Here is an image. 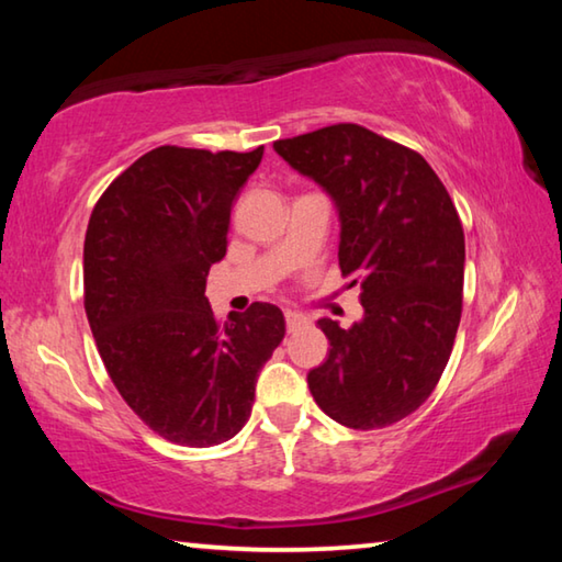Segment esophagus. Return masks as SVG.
<instances>
[{
    "instance_id": "34e87169",
    "label": "esophagus",
    "mask_w": 562,
    "mask_h": 562,
    "mask_svg": "<svg viewBox=\"0 0 562 562\" xmlns=\"http://www.w3.org/2000/svg\"><path fill=\"white\" fill-rule=\"evenodd\" d=\"M284 322H288V329H294V327H300L302 322H307V317L300 315V312H294V310H288L284 312Z\"/></svg>"
}]
</instances>
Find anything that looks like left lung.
Segmentation results:
<instances>
[{"label":"left lung","instance_id":"left-lung-1","mask_svg":"<svg viewBox=\"0 0 562 562\" xmlns=\"http://www.w3.org/2000/svg\"><path fill=\"white\" fill-rule=\"evenodd\" d=\"M274 150L335 198L339 270L361 284L364 319H319L325 364L307 374L317 406L357 431L414 414L449 364L463 310V225L422 154L357 123H335Z\"/></svg>","mask_w":562,"mask_h":562}]
</instances>
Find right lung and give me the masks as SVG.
Segmentation results:
<instances>
[{"label": "right lung", "mask_w": 562, "mask_h": 562, "mask_svg": "<svg viewBox=\"0 0 562 562\" xmlns=\"http://www.w3.org/2000/svg\"><path fill=\"white\" fill-rule=\"evenodd\" d=\"M260 160L262 146L148 150L103 190L83 240V307L113 386L150 431L190 449L243 429L284 337L274 304L221 322L205 297L233 201Z\"/></svg>", "instance_id": "1"}]
</instances>
